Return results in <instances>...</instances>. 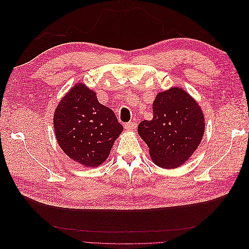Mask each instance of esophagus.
<instances>
[{
	"instance_id": "esophagus-1",
	"label": "esophagus",
	"mask_w": 249,
	"mask_h": 249,
	"mask_svg": "<svg viewBox=\"0 0 249 249\" xmlns=\"http://www.w3.org/2000/svg\"><path fill=\"white\" fill-rule=\"evenodd\" d=\"M135 126H136V124L130 122V123H127V124H124V129L126 131H134L135 130Z\"/></svg>"
}]
</instances>
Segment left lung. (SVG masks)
Wrapping results in <instances>:
<instances>
[{
	"instance_id": "1",
	"label": "left lung",
	"mask_w": 249,
	"mask_h": 249,
	"mask_svg": "<svg viewBox=\"0 0 249 249\" xmlns=\"http://www.w3.org/2000/svg\"><path fill=\"white\" fill-rule=\"evenodd\" d=\"M153 119L138 125L139 136L153 162L172 169L184 164L197 149L205 133V116L197 102L184 89L172 87L158 93Z\"/></svg>"
}]
</instances>
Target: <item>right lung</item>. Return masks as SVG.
<instances>
[{
	"mask_svg": "<svg viewBox=\"0 0 249 249\" xmlns=\"http://www.w3.org/2000/svg\"><path fill=\"white\" fill-rule=\"evenodd\" d=\"M54 130L59 146L71 160L96 167L106 161L124 127L93 90L78 83L59 102Z\"/></svg>",
	"mask_w": 249,
	"mask_h": 249,
	"instance_id": "add662e5",
	"label": "right lung"
}]
</instances>
